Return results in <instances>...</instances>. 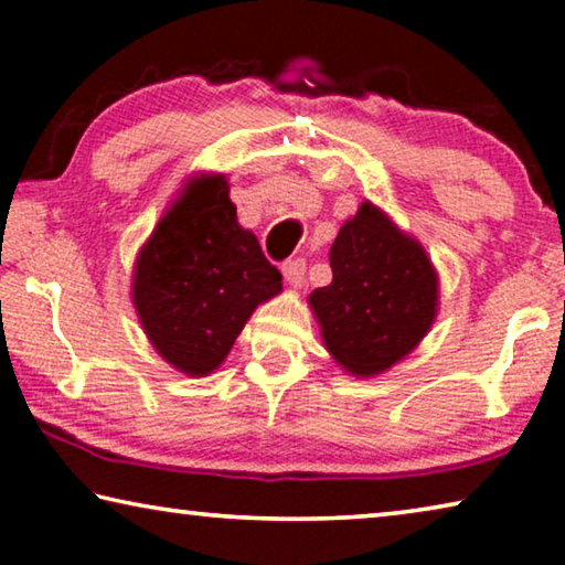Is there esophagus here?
I'll return each instance as SVG.
<instances>
[{"instance_id":"esophagus-1","label":"esophagus","mask_w":565,"mask_h":565,"mask_svg":"<svg viewBox=\"0 0 565 565\" xmlns=\"http://www.w3.org/2000/svg\"><path fill=\"white\" fill-rule=\"evenodd\" d=\"M281 274H284V279H286V284L291 286V289H301V286H303V274H306L303 259L286 262V264L281 266Z\"/></svg>"}]
</instances>
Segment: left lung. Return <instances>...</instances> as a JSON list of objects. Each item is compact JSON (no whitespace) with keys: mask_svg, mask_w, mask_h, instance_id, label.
I'll return each mask as SVG.
<instances>
[{"mask_svg":"<svg viewBox=\"0 0 565 565\" xmlns=\"http://www.w3.org/2000/svg\"><path fill=\"white\" fill-rule=\"evenodd\" d=\"M333 279L309 294L321 341L349 376L371 379L414 351L438 313V274L414 238L369 199L329 252Z\"/></svg>","mask_w":565,"mask_h":565,"instance_id":"obj_1","label":"left lung"}]
</instances>
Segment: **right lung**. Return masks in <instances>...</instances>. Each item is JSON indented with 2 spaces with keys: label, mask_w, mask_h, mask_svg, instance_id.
Masks as SVG:
<instances>
[{
  "label": "right lung",
  "mask_w": 565,
  "mask_h": 565,
  "mask_svg": "<svg viewBox=\"0 0 565 565\" xmlns=\"http://www.w3.org/2000/svg\"><path fill=\"white\" fill-rule=\"evenodd\" d=\"M281 294V274L236 218L228 181L199 171L179 189L131 274V303L154 351L191 379L222 366L256 306Z\"/></svg>",
  "instance_id": "right-lung-1"
}]
</instances>
